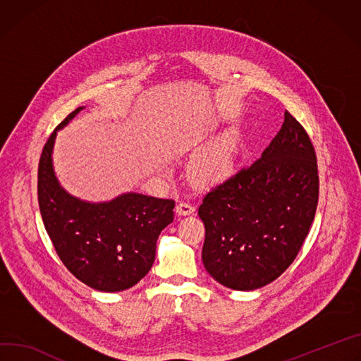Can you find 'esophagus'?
<instances>
[{
  "mask_svg": "<svg viewBox=\"0 0 361 361\" xmlns=\"http://www.w3.org/2000/svg\"><path fill=\"white\" fill-rule=\"evenodd\" d=\"M194 206H191L190 203H178L177 204V207H176V212H177V214H180V216H190V214H192L194 213Z\"/></svg>",
  "mask_w": 361,
  "mask_h": 361,
  "instance_id": "1",
  "label": "esophagus"
}]
</instances>
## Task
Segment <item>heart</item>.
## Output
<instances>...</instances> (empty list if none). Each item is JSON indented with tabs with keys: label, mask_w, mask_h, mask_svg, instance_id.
I'll use <instances>...</instances> for the list:
<instances>
[{
	"label": "heart",
	"mask_w": 361,
	"mask_h": 361,
	"mask_svg": "<svg viewBox=\"0 0 361 361\" xmlns=\"http://www.w3.org/2000/svg\"><path fill=\"white\" fill-rule=\"evenodd\" d=\"M236 171V138L224 135L206 148L191 164L194 181L214 187L231 178Z\"/></svg>",
	"instance_id": "b5f03b06"
}]
</instances>
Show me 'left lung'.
<instances>
[{
	"label": "left lung",
	"mask_w": 361,
	"mask_h": 361,
	"mask_svg": "<svg viewBox=\"0 0 361 361\" xmlns=\"http://www.w3.org/2000/svg\"><path fill=\"white\" fill-rule=\"evenodd\" d=\"M317 203L314 147L301 123L285 112L262 157L213 188L199 207L206 271L236 290L271 283L297 257Z\"/></svg>",
	"instance_id": "8db88e82"
}]
</instances>
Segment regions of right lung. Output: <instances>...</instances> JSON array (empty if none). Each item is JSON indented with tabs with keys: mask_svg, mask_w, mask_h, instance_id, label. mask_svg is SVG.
<instances>
[{
	"mask_svg": "<svg viewBox=\"0 0 361 361\" xmlns=\"http://www.w3.org/2000/svg\"><path fill=\"white\" fill-rule=\"evenodd\" d=\"M85 106L73 111L50 135L39 164V206L61 262L79 281L102 292L137 285L155 260L157 239L174 220V200L123 192L109 202H87L64 190L53 167L57 130Z\"/></svg>",
	"mask_w": 361,
	"mask_h": 361,
	"instance_id": "1",
	"label": "right lung"
}]
</instances>
